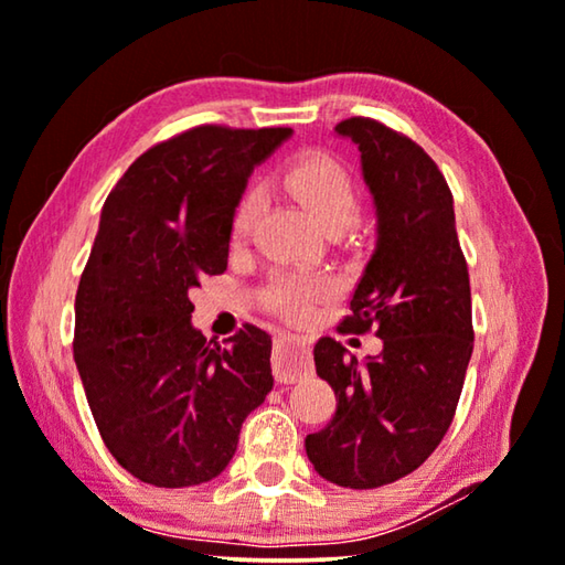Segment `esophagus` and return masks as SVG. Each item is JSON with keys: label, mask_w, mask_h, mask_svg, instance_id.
<instances>
[{"label": "esophagus", "mask_w": 565, "mask_h": 565, "mask_svg": "<svg viewBox=\"0 0 565 565\" xmlns=\"http://www.w3.org/2000/svg\"><path fill=\"white\" fill-rule=\"evenodd\" d=\"M311 370L309 348L299 337L281 334L274 344V377L279 383H297Z\"/></svg>", "instance_id": "obj_1"}]
</instances>
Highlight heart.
Instances as JSON below:
<instances>
[{
    "instance_id": "obj_1",
    "label": "heart",
    "mask_w": 565,
    "mask_h": 565,
    "mask_svg": "<svg viewBox=\"0 0 565 565\" xmlns=\"http://www.w3.org/2000/svg\"><path fill=\"white\" fill-rule=\"evenodd\" d=\"M281 188L305 205L307 213L324 231H342L358 210V192L350 172L324 151H307L294 157L279 174ZM260 202L254 192H246L233 207L231 241L243 243L258 221ZM334 294V281L322 274L274 271L260 291V301L268 309L289 319L309 317L319 301Z\"/></svg>"
}]
</instances>
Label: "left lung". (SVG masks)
Returning a JSON list of instances; mask_svg holds the SVG:
<instances>
[{"instance_id": "1", "label": "left lung", "mask_w": 565, "mask_h": 565, "mask_svg": "<svg viewBox=\"0 0 565 565\" xmlns=\"http://www.w3.org/2000/svg\"><path fill=\"white\" fill-rule=\"evenodd\" d=\"M334 131L355 141L377 215L375 254L340 332L375 330L383 350L358 363L334 337L315 344L337 411L305 446L327 482L373 490L418 469L449 431L475 348L471 291L454 198L434 159L365 116Z\"/></svg>"}]
</instances>
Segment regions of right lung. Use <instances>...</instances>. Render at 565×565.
<instances>
[{
    "label": "right lung",
    "instance_id": "add662e5",
    "mask_svg": "<svg viewBox=\"0 0 565 565\" xmlns=\"http://www.w3.org/2000/svg\"><path fill=\"white\" fill-rule=\"evenodd\" d=\"M289 137L195 126L147 149L100 210L73 358L100 439L141 482L174 490L221 475L274 388L271 334L243 324L221 348L192 327L190 289L228 268L235 202Z\"/></svg>",
    "mask_w": 565,
    "mask_h": 565
}]
</instances>
